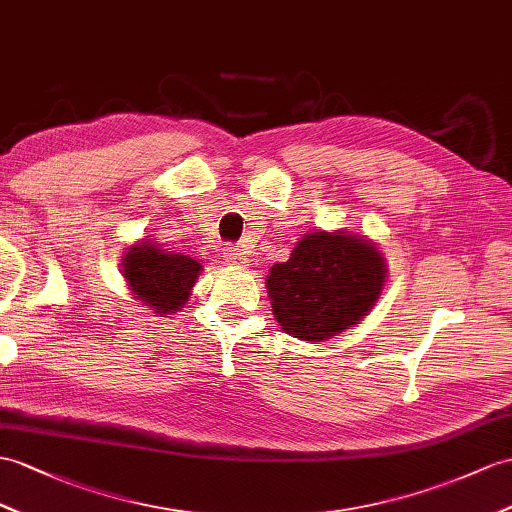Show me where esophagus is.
I'll list each match as a JSON object with an SVG mask.
<instances>
[{"instance_id":"esophagus-1","label":"esophagus","mask_w":512,"mask_h":512,"mask_svg":"<svg viewBox=\"0 0 512 512\" xmlns=\"http://www.w3.org/2000/svg\"><path fill=\"white\" fill-rule=\"evenodd\" d=\"M223 263L230 267H245L247 265V256L243 252H239L236 247H228L226 254H223Z\"/></svg>"}]
</instances>
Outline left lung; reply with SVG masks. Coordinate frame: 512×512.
<instances>
[{"label": "left lung", "instance_id": "1", "mask_svg": "<svg viewBox=\"0 0 512 512\" xmlns=\"http://www.w3.org/2000/svg\"><path fill=\"white\" fill-rule=\"evenodd\" d=\"M386 271V258L367 236L308 232L286 263L269 269L265 284L273 317L299 341H330L371 313L389 278Z\"/></svg>", "mask_w": 512, "mask_h": 512}]
</instances>
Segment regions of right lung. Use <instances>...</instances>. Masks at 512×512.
Instances as JSON below:
<instances>
[{
	"label": "right lung",
	"instance_id": "1",
	"mask_svg": "<svg viewBox=\"0 0 512 512\" xmlns=\"http://www.w3.org/2000/svg\"><path fill=\"white\" fill-rule=\"evenodd\" d=\"M202 271L195 258L167 252L154 239L132 243L121 258V276L130 293L158 317L184 308Z\"/></svg>",
	"mask_w": 512,
	"mask_h": 512
}]
</instances>
